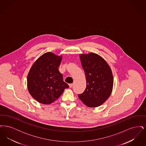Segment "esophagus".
Wrapping results in <instances>:
<instances>
[{
	"instance_id": "34e87169",
	"label": "esophagus",
	"mask_w": 146,
	"mask_h": 146,
	"mask_svg": "<svg viewBox=\"0 0 146 146\" xmlns=\"http://www.w3.org/2000/svg\"><path fill=\"white\" fill-rule=\"evenodd\" d=\"M69 86H70V88H72L73 87V84H70Z\"/></svg>"
}]
</instances>
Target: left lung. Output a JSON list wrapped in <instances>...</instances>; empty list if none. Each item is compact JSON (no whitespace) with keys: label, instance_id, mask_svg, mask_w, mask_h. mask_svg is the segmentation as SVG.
I'll return each mask as SVG.
<instances>
[{"label":"left lung","instance_id":"left-lung-1","mask_svg":"<svg viewBox=\"0 0 146 146\" xmlns=\"http://www.w3.org/2000/svg\"><path fill=\"white\" fill-rule=\"evenodd\" d=\"M86 80L83 93L79 99L89 107L101 106L111 94L113 77L111 70L103 58L94 53L80 55Z\"/></svg>","mask_w":146,"mask_h":146}]
</instances>
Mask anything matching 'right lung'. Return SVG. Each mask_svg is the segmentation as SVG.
<instances>
[{
	"label": "right lung",
	"mask_w": 146,
	"mask_h": 146,
	"mask_svg": "<svg viewBox=\"0 0 146 146\" xmlns=\"http://www.w3.org/2000/svg\"><path fill=\"white\" fill-rule=\"evenodd\" d=\"M61 56L47 52L33 64L27 76L28 89L32 96L42 104H50L69 86L63 80L58 67Z\"/></svg>",
	"instance_id": "obj_1"
}]
</instances>
